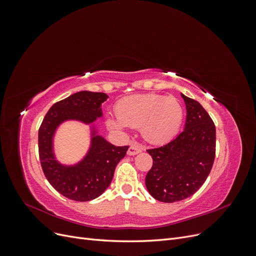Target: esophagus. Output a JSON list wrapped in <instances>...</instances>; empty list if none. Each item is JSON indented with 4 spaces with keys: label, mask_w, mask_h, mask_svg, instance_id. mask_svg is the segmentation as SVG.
<instances>
[{
    "label": "esophagus",
    "mask_w": 256,
    "mask_h": 256,
    "mask_svg": "<svg viewBox=\"0 0 256 256\" xmlns=\"http://www.w3.org/2000/svg\"><path fill=\"white\" fill-rule=\"evenodd\" d=\"M143 150V146L141 144L138 143H132L130 145L129 150H128V154H130V156H134V154H136L138 152H141Z\"/></svg>",
    "instance_id": "34e87169"
}]
</instances>
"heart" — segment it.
Wrapping results in <instances>:
<instances>
[{"instance_id": "b5f03b06", "label": "heart", "mask_w": 256, "mask_h": 256, "mask_svg": "<svg viewBox=\"0 0 256 256\" xmlns=\"http://www.w3.org/2000/svg\"><path fill=\"white\" fill-rule=\"evenodd\" d=\"M118 120L110 118L113 129L141 128L142 134L152 143H164L176 136L182 125L184 110L174 97L154 94L131 95L120 99L115 106Z\"/></svg>"}]
</instances>
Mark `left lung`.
Returning <instances> with one entry per match:
<instances>
[{"label": "left lung", "instance_id": "obj_1", "mask_svg": "<svg viewBox=\"0 0 256 256\" xmlns=\"http://www.w3.org/2000/svg\"><path fill=\"white\" fill-rule=\"evenodd\" d=\"M186 104L184 129L164 146L146 152L152 166L145 177L150 196L173 203L191 196L212 171L216 157V126L196 100L182 94Z\"/></svg>", "mask_w": 256, "mask_h": 256}]
</instances>
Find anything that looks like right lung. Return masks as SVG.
Returning <instances> with one entry per match:
<instances>
[{
	"label": "right lung",
	"instance_id": "1",
	"mask_svg": "<svg viewBox=\"0 0 256 256\" xmlns=\"http://www.w3.org/2000/svg\"><path fill=\"white\" fill-rule=\"evenodd\" d=\"M106 98L104 92H76L54 104L38 130V152L46 178L62 196L76 202H88L102 194L129 146H115L102 138L94 136L88 157L80 164L67 168L58 164L53 157L52 136L65 120L94 122L97 116H102V104Z\"/></svg>",
	"mask_w": 256,
	"mask_h": 256
}]
</instances>
